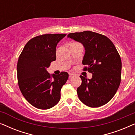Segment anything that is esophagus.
I'll use <instances>...</instances> for the list:
<instances>
[{
  "label": "esophagus",
  "mask_w": 135,
  "mask_h": 135,
  "mask_svg": "<svg viewBox=\"0 0 135 135\" xmlns=\"http://www.w3.org/2000/svg\"><path fill=\"white\" fill-rule=\"evenodd\" d=\"M74 74H72V73H69V78H71V77H73V76H74Z\"/></svg>",
  "instance_id": "esophagus-1"
}]
</instances>
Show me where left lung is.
<instances>
[{
  "mask_svg": "<svg viewBox=\"0 0 135 135\" xmlns=\"http://www.w3.org/2000/svg\"><path fill=\"white\" fill-rule=\"evenodd\" d=\"M68 38L84 46V70L92 74L90 79L80 76L82 84L77 89L79 99L91 108L106 104L120 84L122 62L115 47L107 37L89 31L70 33Z\"/></svg>",
  "mask_w": 135,
  "mask_h": 135,
  "instance_id": "left-lung-1",
  "label": "left lung"
}]
</instances>
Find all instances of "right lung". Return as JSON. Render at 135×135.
<instances>
[{
    "mask_svg": "<svg viewBox=\"0 0 135 135\" xmlns=\"http://www.w3.org/2000/svg\"><path fill=\"white\" fill-rule=\"evenodd\" d=\"M66 34H44L31 39L18 59V85L26 99L40 109H48L60 100L61 90L69 74L51 75L47 68L56 60V48Z\"/></svg>",
    "mask_w": 135,
    "mask_h": 135,
    "instance_id": "1",
    "label": "right lung"
}]
</instances>
